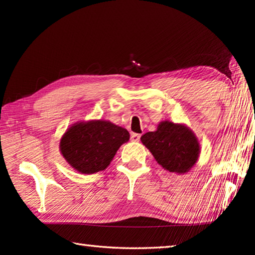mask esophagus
<instances>
[{
	"label": "esophagus",
	"mask_w": 255,
	"mask_h": 255,
	"mask_svg": "<svg viewBox=\"0 0 255 255\" xmlns=\"http://www.w3.org/2000/svg\"><path fill=\"white\" fill-rule=\"evenodd\" d=\"M139 139H140V135L139 134H131V136H130V140L131 142H139Z\"/></svg>",
	"instance_id": "1"
}]
</instances>
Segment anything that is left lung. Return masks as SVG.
Returning a JSON list of instances; mask_svg holds the SVG:
<instances>
[{
	"label": "left lung",
	"instance_id": "8db88e82",
	"mask_svg": "<svg viewBox=\"0 0 255 255\" xmlns=\"http://www.w3.org/2000/svg\"><path fill=\"white\" fill-rule=\"evenodd\" d=\"M154 159L164 170L184 175L197 162L201 145L191 128L184 124L161 121L155 131L140 137Z\"/></svg>",
	"mask_w": 255,
	"mask_h": 255
}]
</instances>
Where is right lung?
Listing matches in <instances>:
<instances>
[{"label":"right lung","instance_id":"add662e5","mask_svg":"<svg viewBox=\"0 0 255 255\" xmlns=\"http://www.w3.org/2000/svg\"><path fill=\"white\" fill-rule=\"evenodd\" d=\"M127 129L109 120L72 124L60 139V152L72 168L84 175L108 168L117 151L129 140Z\"/></svg>","mask_w":255,"mask_h":255}]
</instances>
